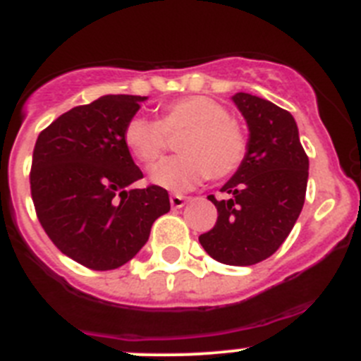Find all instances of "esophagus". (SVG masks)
I'll list each match as a JSON object with an SVG mask.
<instances>
[{
  "instance_id": "34e87169",
  "label": "esophagus",
  "mask_w": 361,
  "mask_h": 361,
  "mask_svg": "<svg viewBox=\"0 0 361 361\" xmlns=\"http://www.w3.org/2000/svg\"><path fill=\"white\" fill-rule=\"evenodd\" d=\"M188 202V197L184 195H178V193H173V195L170 197V204H171V208L178 209V208H183L184 204Z\"/></svg>"
}]
</instances>
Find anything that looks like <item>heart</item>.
<instances>
[{
	"label": "heart",
	"instance_id": "1",
	"mask_svg": "<svg viewBox=\"0 0 361 361\" xmlns=\"http://www.w3.org/2000/svg\"><path fill=\"white\" fill-rule=\"evenodd\" d=\"M177 141L178 157L153 168L152 180L171 191H188L208 177L224 178L242 164L247 152L244 128L228 108L206 95H188L159 108L157 121L133 117L124 126L123 141L141 164H157Z\"/></svg>",
	"mask_w": 361,
	"mask_h": 361
}]
</instances>
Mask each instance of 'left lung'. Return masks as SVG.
<instances>
[{"label": "left lung", "mask_w": 361, "mask_h": 361, "mask_svg": "<svg viewBox=\"0 0 361 361\" xmlns=\"http://www.w3.org/2000/svg\"><path fill=\"white\" fill-rule=\"evenodd\" d=\"M250 128L247 152L237 173L222 186L228 199L215 204L216 222L199 242L216 262L253 266L279 250L304 208L309 159L288 110L257 95H233Z\"/></svg>", "instance_id": "left-lung-1"}]
</instances>
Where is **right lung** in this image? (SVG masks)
<instances>
[{
	"label": "right lung",
	"mask_w": 361,
	"mask_h": 361,
	"mask_svg": "<svg viewBox=\"0 0 361 361\" xmlns=\"http://www.w3.org/2000/svg\"><path fill=\"white\" fill-rule=\"evenodd\" d=\"M146 97L103 95L57 117L37 137L30 193L44 233L63 255L94 271L132 260L170 197L142 178L124 146V126Z\"/></svg>",
	"instance_id": "add662e5"
}]
</instances>
